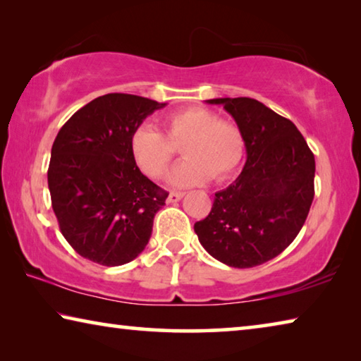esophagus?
I'll return each mask as SVG.
<instances>
[{
    "instance_id": "esophagus-1",
    "label": "esophagus",
    "mask_w": 361,
    "mask_h": 361,
    "mask_svg": "<svg viewBox=\"0 0 361 361\" xmlns=\"http://www.w3.org/2000/svg\"><path fill=\"white\" fill-rule=\"evenodd\" d=\"M183 195H185V192H181V191H170L169 197H167V202H178Z\"/></svg>"
}]
</instances>
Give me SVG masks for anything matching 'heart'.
Masks as SVG:
<instances>
[{
  "label": "heart",
  "mask_w": 361,
  "mask_h": 361,
  "mask_svg": "<svg viewBox=\"0 0 361 361\" xmlns=\"http://www.w3.org/2000/svg\"><path fill=\"white\" fill-rule=\"evenodd\" d=\"M164 133L143 124L132 130L130 154L137 167L151 178L166 173L175 157L173 145L186 156L169 175L175 186L202 185L212 176L224 180L235 172L245 154V140L235 124L218 119L205 108H185L167 116Z\"/></svg>",
  "instance_id": "heart-1"
}]
</instances>
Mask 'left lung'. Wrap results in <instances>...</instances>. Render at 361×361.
Listing matches in <instances>:
<instances>
[{
  "instance_id": "obj_1",
  "label": "left lung",
  "mask_w": 361,
  "mask_h": 361,
  "mask_svg": "<svg viewBox=\"0 0 361 361\" xmlns=\"http://www.w3.org/2000/svg\"><path fill=\"white\" fill-rule=\"evenodd\" d=\"M223 105L245 140L247 162L218 191L209 216L194 224L199 242L231 267H255L296 239L314 200L315 159L290 119L248 97L207 100Z\"/></svg>"
}]
</instances>
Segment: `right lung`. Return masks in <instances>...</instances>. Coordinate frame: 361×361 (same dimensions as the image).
I'll return each mask as SVG.
<instances>
[{"label": "right lung", "instance_id": "right-lung-1", "mask_svg": "<svg viewBox=\"0 0 361 361\" xmlns=\"http://www.w3.org/2000/svg\"><path fill=\"white\" fill-rule=\"evenodd\" d=\"M164 106L145 97L106 94L78 109L57 133L47 185L60 232L82 258L121 266L148 243L169 192L140 172L129 138Z\"/></svg>", "mask_w": 361, "mask_h": 361}]
</instances>
